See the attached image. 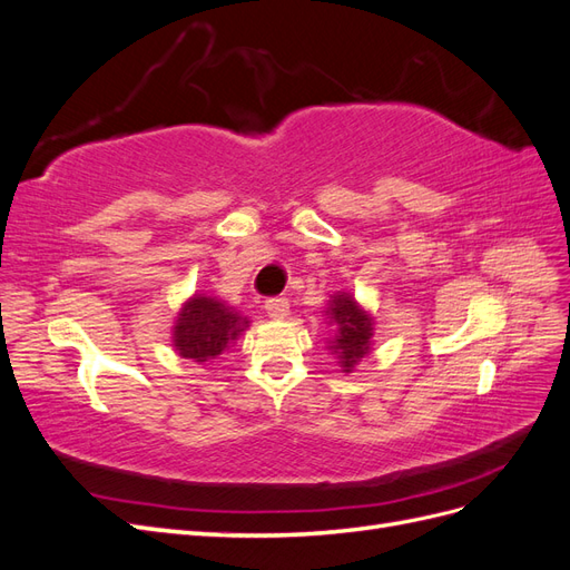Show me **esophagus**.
I'll return each instance as SVG.
<instances>
[{
    "instance_id": "esophagus-1",
    "label": "esophagus",
    "mask_w": 570,
    "mask_h": 570,
    "mask_svg": "<svg viewBox=\"0 0 570 570\" xmlns=\"http://www.w3.org/2000/svg\"><path fill=\"white\" fill-rule=\"evenodd\" d=\"M289 312V302L285 297H271L266 299V314L273 318V321H283Z\"/></svg>"
}]
</instances>
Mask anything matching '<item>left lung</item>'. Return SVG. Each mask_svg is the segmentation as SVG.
<instances>
[{
	"instance_id": "obj_1",
	"label": "left lung",
	"mask_w": 570,
	"mask_h": 570,
	"mask_svg": "<svg viewBox=\"0 0 570 570\" xmlns=\"http://www.w3.org/2000/svg\"><path fill=\"white\" fill-rule=\"evenodd\" d=\"M325 316L335 323L337 335L331 342V350L337 354L344 373H352L371 352L373 344V318L356 304L350 292H337L325 306Z\"/></svg>"
}]
</instances>
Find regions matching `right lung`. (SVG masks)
Instances as JSON below:
<instances>
[{"mask_svg": "<svg viewBox=\"0 0 570 570\" xmlns=\"http://www.w3.org/2000/svg\"><path fill=\"white\" fill-rule=\"evenodd\" d=\"M249 327L247 316H239L233 306L216 297H189L174 325V347L183 358L199 364L226 352Z\"/></svg>", "mask_w": 570, "mask_h": 570, "instance_id": "obj_1", "label": "right lung"}]
</instances>
